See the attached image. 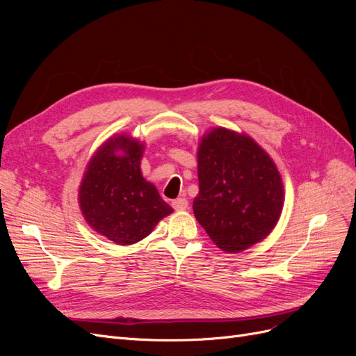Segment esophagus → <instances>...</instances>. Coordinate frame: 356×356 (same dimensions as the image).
Here are the masks:
<instances>
[{"instance_id": "1", "label": "esophagus", "mask_w": 356, "mask_h": 356, "mask_svg": "<svg viewBox=\"0 0 356 356\" xmlns=\"http://www.w3.org/2000/svg\"><path fill=\"white\" fill-rule=\"evenodd\" d=\"M172 208L175 211H186L188 208V202L184 197H178L175 200H172Z\"/></svg>"}]
</instances>
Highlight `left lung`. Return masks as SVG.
<instances>
[{
  "label": "left lung",
  "instance_id": "left-lung-1",
  "mask_svg": "<svg viewBox=\"0 0 356 356\" xmlns=\"http://www.w3.org/2000/svg\"><path fill=\"white\" fill-rule=\"evenodd\" d=\"M196 220L225 252H241L273 230L284 204L281 175L254 139L217 127L197 152Z\"/></svg>",
  "mask_w": 356,
  "mask_h": 356
}]
</instances>
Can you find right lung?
Listing matches in <instances>:
<instances>
[{
    "label": "right lung",
    "mask_w": 356,
    "mask_h": 356,
    "mask_svg": "<svg viewBox=\"0 0 356 356\" xmlns=\"http://www.w3.org/2000/svg\"><path fill=\"white\" fill-rule=\"evenodd\" d=\"M144 145L126 135L106 141L92 157L80 186V208L90 227L117 245H132L172 212L144 179Z\"/></svg>",
    "instance_id": "add662e5"
}]
</instances>
